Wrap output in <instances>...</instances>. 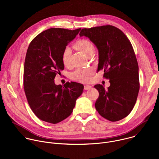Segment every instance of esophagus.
<instances>
[{
	"instance_id": "esophagus-1",
	"label": "esophagus",
	"mask_w": 159,
	"mask_h": 159,
	"mask_svg": "<svg viewBox=\"0 0 159 159\" xmlns=\"http://www.w3.org/2000/svg\"><path fill=\"white\" fill-rule=\"evenodd\" d=\"M91 86L90 85H84V90H89V89H91Z\"/></svg>"
}]
</instances>
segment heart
<instances>
[{
  "label": "heart",
  "instance_id": "heart-1",
  "mask_svg": "<svg viewBox=\"0 0 159 159\" xmlns=\"http://www.w3.org/2000/svg\"><path fill=\"white\" fill-rule=\"evenodd\" d=\"M75 48L84 54L85 56H89L90 53H94L95 48L94 44L89 40L80 39L75 44ZM70 49L66 47L63 52L61 55L62 62L65 66L69 65V59L70 55ZM92 70L90 69H78L74 71L72 75V79L79 82H87L90 79Z\"/></svg>",
  "mask_w": 159,
  "mask_h": 159
}]
</instances>
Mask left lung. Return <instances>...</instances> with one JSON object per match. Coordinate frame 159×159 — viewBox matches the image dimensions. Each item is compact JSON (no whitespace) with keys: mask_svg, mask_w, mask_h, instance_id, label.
Wrapping results in <instances>:
<instances>
[{"mask_svg":"<svg viewBox=\"0 0 159 159\" xmlns=\"http://www.w3.org/2000/svg\"><path fill=\"white\" fill-rule=\"evenodd\" d=\"M79 35L94 44L99 53L98 72L103 70L104 77L109 79L107 89L94 85L99 94L96 110L109 121L123 119L132 111L140 89L139 65L130 41L120 30L110 25L84 28Z\"/></svg>","mask_w":159,"mask_h":159,"instance_id":"8db88e82","label":"left lung"}]
</instances>
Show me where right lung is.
<instances>
[{
    "instance_id": "obj_1",
    "label": "right lung",
    "mask_w": 159,
    "mask_h": 159,
    "mask_svg": "<svg viewBox=\"0 0 159 159\" xmlns=\"http://www.w3.org/2000/svg\"><path fill=\"white\" fill-rule=\"evenodd\" d=\"M80 28H50L36 36L29 45L24 68V88L28 104L41 120L56 124L69 117L84 85L72 82L55 84L64 69L61 55Z\"/></svg>"
}]
</instances>
